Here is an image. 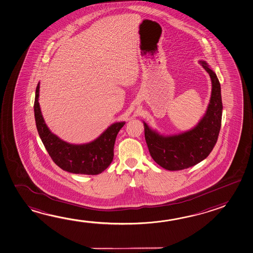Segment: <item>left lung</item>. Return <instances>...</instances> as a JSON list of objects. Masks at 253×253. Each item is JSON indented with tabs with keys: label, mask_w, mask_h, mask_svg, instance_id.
Instances as JSON below:
<instances>
[{
	"label": "left lung",
	"mask_w": 253,
	"mask_h": 253,
	"mask_svg": "<svg viewBox=\"0 0 253 253\" xmlns=\"http://www.w3.org/2000/svg\"><path fill=\"white\" fill-rule=\"evenodd\" d=\"M200 64L209 73L212 89L205 116L194 128L185 133L162 136L144 124L146 143L155 162L169 171L193 167L206 159L218 140L221 126L222 100L220 84L214 72L205 61Z\"/></svg>",
	"instance_id": "left-lung-1"
}]
</instances>
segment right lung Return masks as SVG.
<instances>
[{
    "label": "right lung",
    "instance_id": "add662e5",
    "mask_svg": "<svg viewBox=\"0 0 253 253\" xmlns=\"http://www.w3.org/2000/svg\"><path fill=\"white\" fill-rule=\"evenodd\" d=\"M39 89L40 83L36 87L34 105L36 127L52 160L61 169L73 173L96 175L104 171L112 163L116 137L125 122L112 125L92 142L82 145L70 144L47 128L40 109Z\"/></svg>",
    "mask_w": 253,
    "mask_h": 253
}]
</instances>
